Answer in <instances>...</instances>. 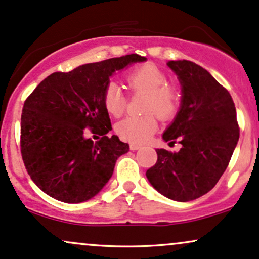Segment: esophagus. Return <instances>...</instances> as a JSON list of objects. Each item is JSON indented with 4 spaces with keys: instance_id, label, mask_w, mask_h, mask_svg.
Segmentation results:
<instances>
[{
    "instance_id": "esophagus-1",
    "label": "esophagus",
    "mask_w": 259,
    "mask_h": 259,
    "mask_svg": "<svg viewBox=\"0 0 259 259\" xmlns=\"http://www.w3.org/2000/svg\"><path fill=\"white\" fill-rule=\"evenodd\" d=\"M130 150L132 151H136V150H139L140 148V145H138V144H134V142H130Z\"/></svg>"
}]
</instances>
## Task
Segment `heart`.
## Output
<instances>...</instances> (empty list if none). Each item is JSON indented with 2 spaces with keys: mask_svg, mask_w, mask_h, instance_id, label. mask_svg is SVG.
Listing matches in <instances>:
<instances>
[{
  "mask_svg": "<svg viewBox=\"0 0 259 259\" xmlns=\"http://www.w3.org/2000/svg\"><path fill=\"white\" fill-rule=\"evenodd\" d=\"M133 94H146L142 115H129L115 125L121 139L134 144L147 141L158 127V118L167 120L177 114L181 103V90L178 85L169 84L164 70L152 63H145L130 70L125 76ZM103 105L109 114L120 117L127 107V95L120 85L109 81L102 95Z\"/></svg>",
  "mask_w": 259,
  "mask_h": 259,
  "instance_id": "b5f03b06",
  "label": "heart"
}]
</instances>
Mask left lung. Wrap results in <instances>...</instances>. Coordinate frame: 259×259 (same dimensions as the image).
I'll return each mask as SVG.
<instances>
[{
  "label": "left lung",
  "instance_id": "left-lung-1",
  "mask_svg": "<svg viewBox=\"0 0 259 259\" xmlns=\"http://www.w3.org/2000/svg\"><path fill=\"white\" fill-rule=\"evenodd\" d=\"M181 84V106L163 134L169 145L179 141V152L157 148L156 164L146 177L170 200L187 202L206 195L227 169L240 136L236 108L224 86L198 64L169 61Z\"/></svg>",
  "mask_w": 259,
  "mask_h": 259
}]
</instances>
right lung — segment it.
<instances>
[{"instance_id":"add662e5","label":"right lung","mask_w":259,"mask_h":259,"mask_svg":"<svg viewBox=\"0 0 259 259\" xmlns=\"http://www.w3.org/2000/svg\"><path fill=\"white\" fill-rule=\"evenodd\" d=\"M144 61L133 53L52 73L29 95L20 119V152L26 171L45 194L80 203L111 179L129 145L117 135L107 136L112 125L103 90L115 70ZM88 132L101 136L99 141L86 138Z\"/></svg>"}]
</instances>
